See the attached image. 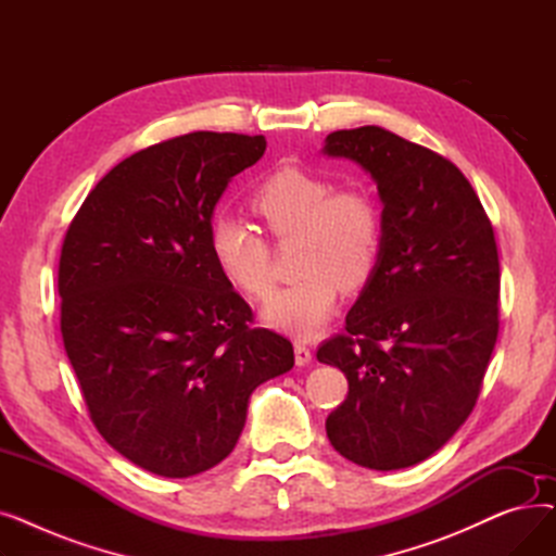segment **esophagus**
<instances>
[{
  "label": "esophagus",
  "mask_w": 556,
  "mask_h": 556,
  "mask_svg": "<svg viewBox=\"0 0 556 556\" xmlns=\"http://www.w3.org/2000/svg\"><path fill=\"white\" fill-rule=\"evenodd\" d=\"M311 361H313L311 349H308L304 342H295V363H298V367H304V365H308Z\"/></svg>",
  "instance_id": "esophagus-1"
}]
</instances>
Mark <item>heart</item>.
<instances>
[{"label": "heart", "instance_id": "b5f03b06", "mask_svg": "<svg viewBox=\"0 0 556 556\" xmlns=\"http://www.w3.org/2000/svg\"><path fill=\"white\" fill-rule=\"evenodd\" d=\"M325 175L279 166L250 195L252 212L273 237L298 239V283L277 290L261 306L263 325L295 338H313L331 319L340 286L363 288L383 245L381 212L369 193L338 189ZM210 250L225 279L252 300L270 293V250L261 233L239 218L218 216Z\"/></svg>", "mask_w": 556, "mask_h": 556}]
</instances>
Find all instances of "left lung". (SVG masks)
Returning <instances> with one entry per match:
<instances>
[{"mask_svg": "<svg viewBox=\"0 0 556 556\" xmlns=\"http://www.w3.org/2000/svg\"><path fill=\"white\" fill-rule=\"evenodd\" d=\"M323 153L356 162L383 202L374 275L346 333L317 349L349 381L327 437L365 469H407L451 440L480 394L498 338L493 227L453 162L381 126L336 130Z\"/></svg>", "mask_w": 556, "mask_h": 556, "instance_id": "left-lung-1", "label": "left lung"}]
</instances>
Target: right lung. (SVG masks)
<instances>
[{
  "mask_svg": "<svg viewBox=\"0 0 556 556\" xmlns=\"http://www.w3.org/2000/svg\"><path fill=\"white\" fill-rule=\"evenodd\" d=\"M266 137L189 132L149 146L85 198L58 268L61 331L103 440L164 478L223 462L252 392L293 369V344L252 308L210 250L214 210Z\"/></svg>",
  "mask_w": 556,
  "mask_h": 556,
  "instance_id": "add662e5",
  "label": "right lung"
}]
</instances>
